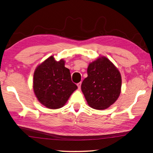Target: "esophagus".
<instances>
[{
	"mask_svg": "<svg viewBox=\"0 0 153 153\" xmlns=\"http://www.w3.org/2000/svg\"><path fill=\"white\" fill-rule=\"evenodd\" d=\"M81 84H82L81 82L77 83V86H78V88H79V89L80 88V86H81Z\"/></svg>",
	"mask_w": 153,
	"mask_h": 153,
	"instance_id": "34e87169",
	"label": "esophagus"
}]
</instances>
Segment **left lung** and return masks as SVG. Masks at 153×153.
Segmentation results:
<instances>
[{
	"mask_svg": "<svg viewBox=\"0 0 153 153\" xmlns=\"http://www.w3.org/2000/svg\"><path fill=\"white\" fill-rule=\"evenodd\" d=\"M87 74L81 90L88 105L97 110L110 107L121 92L122 79L119 69L108 58L99 56L89 63Z\"/></svg>",
	"mask_w": 153,
	"mask_h": 153,
	"instance_id": "1",
	"label": "left lung"
}]
</instances>
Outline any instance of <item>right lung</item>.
I'll return each mask as SVG.
<instances>
[{"instance_id":"1","label":"right lung","mask_w":153,"mask_h":153,"mask_svg":"<svg viewBox=\"0 0 153 153\" xmlns=\"http://www.w3.org/2000/svg\"><path fill=\"white\" fill-rule=\"evenodd\" d=\"M65 65L64 59L57 61L52 55L37 66L34 72V94L48 108L57 109L64 106L78 88L72 82L70 71Z\"/></svg>"}]
</instances>
